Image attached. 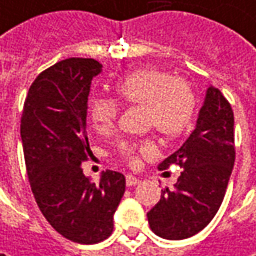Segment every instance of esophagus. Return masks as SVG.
<instances>
[{
  "label": "esophagus",
  "mask_w": 256,
  "mask_h": 256,
  "mask_svg": "<svg viewBox=\"0 0 256 256\" xmlns=\"http://www.w3.org/2000/svg\"><path fill=\"white\" fill-rule=\"evenodd\" d=\"M139 182H140V180L138 176H134V175H126V184H128V187H133V186H136Z\"/></svg>",
  "instance_id": "1"
}]
</instances>
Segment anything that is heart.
<instances>
[{"mask_svg":"<svg viewBox=\"0 0 256 256\" xmlns=\"http://www.w3.org/2000/svg\"><path fill=\"white\" fill-rule=\"evenodd\" d=\"M116 97L128 106L142 107L143 122L148 128H155L162 136L174 139L191 124L196 100L184 81L155 68L138 69L116 84ZM118 107L112 98L94 97L90 101L88 114L98 132L114 126ZM120 156L132 166H138L140 156H154L156 144L152 139L120 144Z\"/></svg>","mask_w":256,"mask_h":256,"instance_id":"b5f03b06","label":"heart"}]
</instances>
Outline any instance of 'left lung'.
<instances>
[{
    "mask_svg": "<svg viewBox=\"0 0 256 256\" xmlns=\"http://www.w3.org/2000/svg\"><path fill=\"white\" fill-rule=\"evenodd\" d=\"M233 110L214 86L206 91L196 128L182 146L159 164L182 168L174 188H164L148 213L152 232L164 239L194 236L216 216L234 164Z\"/></svg>",
    "mask_w": 256,
    "mask_h": 256,
    "instance_id": "1",
    "label": "left lung"
}]
</instances>
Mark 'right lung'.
I'll use <instances>...</instances> for the list:
<instances>
[{
	"mask_svg": "<svg viewBox=\"0 0 256 256\" xmlns=\"http://www.w3.org/2000/svg\"><path fill=\"white\" fill-rule=\"evenodd\" d=\"M102 70L96 59L69 58L43 70L32 84L22 116L26 170L40 212L72 242L98 244L113 232L124 175L107 170L100 182L81 164L92 155L86 136L91 81Z\"/></svg>",
	"mask_w": 256,
	"mask_h": 256,
	"instance_id": "obj_1",
	"label": "right lung"
}]
</instances>
